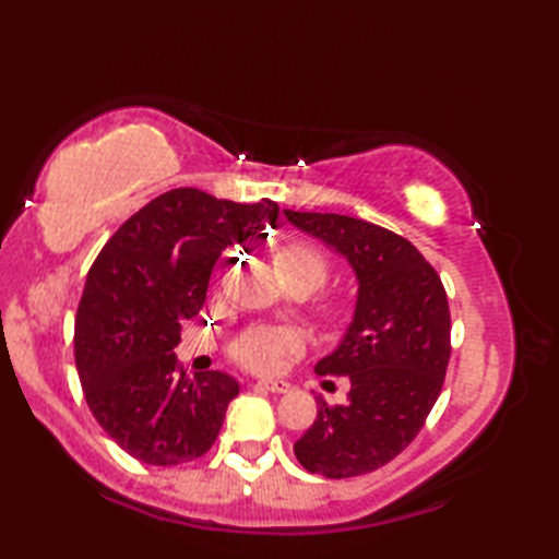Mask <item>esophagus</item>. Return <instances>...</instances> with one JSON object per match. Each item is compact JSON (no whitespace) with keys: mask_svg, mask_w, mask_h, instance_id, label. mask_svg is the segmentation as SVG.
<instances>
[{"mask_svg":"<svg viewBox=\"0 0 559 559\" xmlns=\"http://www.w3.org/2000/svg\"><path fill=\"white\" fill-rule=\"evenodd\" d=\"M257 386L271 391V394H286V391H290V384L283 382V379H259Z\"/></svg>","mask_w":559,"mask_h":559,"instance_id":"1","label":"esophagus"}]
</instances>
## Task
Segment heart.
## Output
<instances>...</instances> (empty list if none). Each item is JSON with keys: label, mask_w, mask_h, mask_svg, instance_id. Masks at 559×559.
Returning a JSON list of instances; mask_svg holds the SVG:
<instances>
[{"label": "heart", "mask_w": 559, "mask_h": 559, "mask_svg": "<svg viewBox=\"0 0 559 559\" xmlns=\"http://www.w3.org/2000/svg\"><path fill=\"white\" fill-rule=\"evenodd\" d=\"M273 271L286 286H302L307 293L319 290L329 278V261L314 247L286 245L273 254ZM348 307L343 302H324L322 317L326 322H343ZM300 350V338L288 329L254 326L235 343V358L252 370H276L286 355Z\"/></svg>", "instance_id": "obj_1"}]
</instances>
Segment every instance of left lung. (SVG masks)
I'll return each mask as SVG.
<instances>
[{"label":"left lung","mask_w":559,"mask_h":559,"mask_svg":"<svg viewBox=\"0 0 559 559\" xmlns=\"http://www.w3.org/2000/svg\"><path fill=\"white\" fill-rule=\"evenodd\" d=\"M286 218L348 261L358 281L355 310L317 374L350 379L348 401L319 396L317 420L293 451L310 473L353 478L384 466L420 432L449 365V302L437 271L406 237L338 213Z\"/></svg>","instance_id":"1"}]
</instances>
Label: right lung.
Wrapping results in <instances>:
<instances>
[{
    "label": "right lung",
    "mask_w": 559,
    "mask_h": 559,
    "mask_svg": "<svg viewBox=\"0 0 559 559\" xmlns=\"http://www.w3.org/2000/svg\"><path fill=\"white\" fill-rule=\"evenodd\" d=\"M278 204H235L194 187L170 189L117 230L86 276L74 355L86 403L108 437L151 466H180L216 442L235 377H187L173 353L182 322L206 300L228 247L261 235Z\"/></svg>",
    "instance_id": "1"
}]
</instances>
